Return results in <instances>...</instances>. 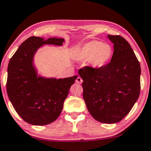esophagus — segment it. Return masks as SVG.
Instances as JSON below:
<instances>
[{
	"mask_svg": "<svg viewBox=\"0 0 151 151\" xmlns=\"http://www.w3.org/2000/svg\"><path fill=\"white\" fill-rule=\"evenodd\" d=\"M76 83H78V84H81V83H83V79L80 77V76H78V77H77V78L76 79Z\"/></svg>",
	"mask_w": 151,
	"mask_h": 151,
	"instance_id": "1",
	"label": "esophagus"
}]
</instances>
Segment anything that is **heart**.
<instances>
[{"label": "heart", "instance_id": "b5f03b06", "mask_svg": "<svg viewBox=\"0 0 151 151\" xmlns=\"http://www.w3.org/2000/svg\"><path fill=\"white\" fill-rule=\"evenodd\" d=\"M113 49L109 43H103L93 40L85 42L76 51L75 58L77 61L86 62L92 68H100L111 60Z\"/></svg>", "mask_w": 151, "mask_h": 151}]
</instances>
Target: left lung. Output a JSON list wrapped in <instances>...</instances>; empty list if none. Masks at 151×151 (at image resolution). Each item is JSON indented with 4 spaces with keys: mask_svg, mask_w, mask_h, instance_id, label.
<instances>
[{
    "mask_svg": "<svg viewBox=\"0 0 151 151\" xmlns=\"http://www.w3.org/2000/svg\"><path fill=\"white\" fill-rule=\"evenodd\" d=\"M114 44L111 62L100 68L85 66L78 71L83 80V97L91 116L99 122L116 123L129 113L140 91V65L127 40L108 35Z\"/></svg>",
    "mask_w": 151,
    "mask_h": 151,
    "instance_id": "8db88e82",
    "label": "left lung"
}]
</instances>
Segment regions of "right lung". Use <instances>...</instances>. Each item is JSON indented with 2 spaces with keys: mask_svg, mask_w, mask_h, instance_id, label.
<instances>
[{
  "mask_svg": "<svg viewBox=\"0 0 151 151\" xmlns=\"http://www.w3.org/2000/svg\"><path fill=\"white\" fill-rule=\"evenodd\" d=\"M62 38L31 37L22 42L11 58L6 91L17 114L33 125H45L60 116L70 87L77 76L64 78L38 75L34 64L37 51L44 45L61 46Z\"/></svg>",
  "mask_w": 151,
  "mask_h": 151,
  "instance_id": "1",
  "label": "right lung"
}]
</instances>
